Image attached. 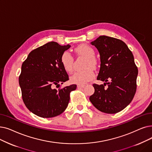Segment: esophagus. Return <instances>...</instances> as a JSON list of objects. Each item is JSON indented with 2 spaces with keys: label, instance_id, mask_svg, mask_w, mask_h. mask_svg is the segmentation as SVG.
Wrapping results in <instances>:
<instances>
[{
  "label": "esophagus",
  "instance_id": "34e87169",
  "mask_svg": "<svg viewBox=\"0 0 152 152\" xmlns=\"http://www.w3.org/2000/svg\"><path fill=\"white\" fill-rule=\"evenodd\" d=\"M84 86H85L84 84H77V87L78 88H83Z\"/></svg>",
  "mask_w": 152,
  "mask_h": 152
}]
</instances>
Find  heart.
I'll use <instances>...</instances> for the list:
<instances>
[{"label": "heart", "instance_id": "1", "mask_svg": "<svg viewBox=\"0 0 152 152\" xmlns=\"http://www.w3.org/2000/svg\"><path fill=\"white\" fill-rule=\"evenodd\" d=\"M78 55L83 56L86 58L84 68L85 69L75 72L70 77V81L72 83L83 84L92 80L94 76V73L92 68H95L97 61L94 58L95 51L91 46L86 44H82L77 46L75 49ZM61 63L64 69L67 72H72L73 64V57L68 51H64L61 56Z\"/></svg>", "mask_w": 152, "mask_h": 152}]
</instances>
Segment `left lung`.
<instances>
[{
    "instance_id": "left-lung-1",
    "label": "left lung",
    "mask_w": 152,
    "mask_h": 152,
    "mask_svg": "<svg viewBox=\"0 0 152 152\" xmlns=\"http://www.w3.org/2000/svg\"><path fill=\"white\" fill-rule=\"evenodd\" d=\"M91 44L100 55L97 80L104 83L93 84L94 93L89 100L102 113H117L131 102L136 92L138 69L134 55L126 44L115 38L100 36Z\"/></svg>"
}]
</instances>
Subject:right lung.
<instances>
[{
	"instance_id": "obj_1",
	"label": "right lung",
	"mask_w": 152,
	"mask_h": 152,
	"mask_svg": "<svg viewBox=\"0 0 152 152\" xmlns=\"http://www.w3.org/2000/svg\"><path fill=\"white\" fill-rule=\"evenodd\" d=\"M70 47L47 43L31 51L22 65L18 81L23 101L39 117L51 118L62 114L68 107L70 92L76 89V84L59 90L53 88L69 80L60 59Z\"/></svg>"
}]
</instances>
